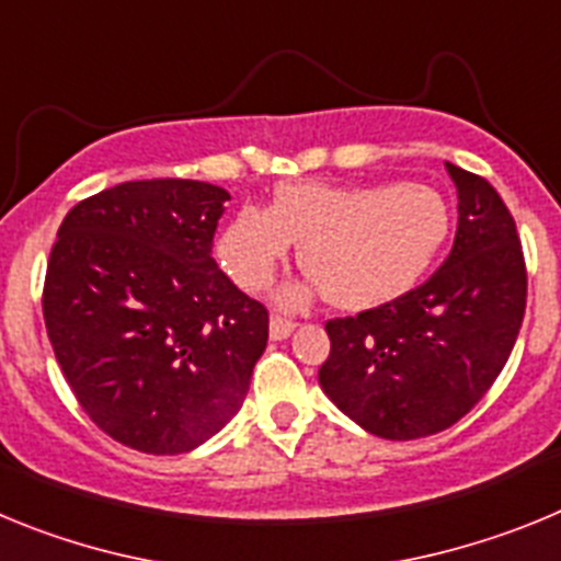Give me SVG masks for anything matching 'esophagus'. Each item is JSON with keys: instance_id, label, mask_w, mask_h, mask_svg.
Returning a JSON list of instances; mask_svg holds the SVG:
<instances>
[{"instance_id": "1", "label": "esophagus", "mask_w": 561, "mask_h": 561, "mask_svg": "<svg viewBox=\"0 0 561 561\" xmlns=\"http://www.w3.org/2000/svg\"><path fill=\"white\" fill-rule=\"evenodd\" d=\"M295 331V320L284 314H272L270 317V334L272 340H286V336Z\"/></svg>"}]
</instances>
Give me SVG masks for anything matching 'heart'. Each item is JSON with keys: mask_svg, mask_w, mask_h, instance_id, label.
Instances as JSON below:
<instances>
[{"mask_svg": "<svg viewBox=\"0 0 561 561\" xmlns=\"http://www.w3.org/2000/svg\"><path fill=\"white\" fill-rule=\"evenodd\" d=\"M449 232L440 193L419 182L345 187L295 182L270 207L247 205L221 232L219 255L241 289L261 291L300 241V264L342 309L393 300L419 280ZM300 291H286L297 300Z\"/></svg>", "mask_w": 561, "mask_h": 561, "instance_id": "obj_1", "label": "heart"}]
</instances>
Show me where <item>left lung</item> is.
<instances>
[{"label": "left lung", "instance_id": "1", "mask_svg": "<svg viewBox=\"0 0 561 561\" xmlns=\"http://www.w3.org/2000/svg\"><path fill=\"white\" fill-rule=\"evenodd\" d=\"M458 191L449 255L390 304L325 323V396L388 440L453 427L489 393L512 356L528 297L517 225L489 180L447 162Z\"/></svg>", "mask_w": 561, "mask_h": 561}]
</instances>
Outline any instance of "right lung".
<instances>
[{
    "instance_id": "right-lung-1",
    "label": "right lung",
    "mask_w": 561,
    "mask_h": 561,
    "mask_svg": "<svg viewBox=\"0 0 561 561\" xmlns=\"http://www.w3.org/2000/svg\"><path fill=\"white\" fill-rule=\"evenodd\" d=\"M225 187L123 182L64 216L42 309L83 413L117 444L182 455L241 410L270 311L213 261Z\"/></svg>"
}]
</instances>
